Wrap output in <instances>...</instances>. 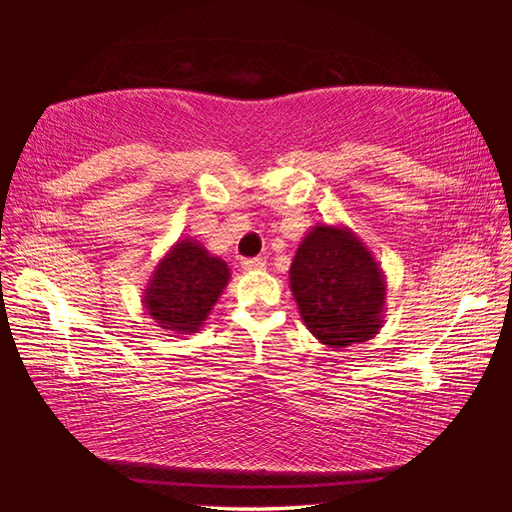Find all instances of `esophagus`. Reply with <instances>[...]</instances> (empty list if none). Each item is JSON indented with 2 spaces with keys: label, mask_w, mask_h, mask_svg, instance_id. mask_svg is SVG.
I'll use <instances>...</instances> for the list:
<instances>
[{
  "label": "esophagus",
  "mask_w": 512,
  "mask_h": 512,
  "mask_svg": "<svg viewBox=\"0 0 512 512\" xmlns=\"http://www.w3.org/2000/svg\"><path fill=\"white\" fill-rule=\"evenodd\" d=\"M241 268H244V271H264V268H266V259H262V257L244 259V262H241Z\"/></svg>",
  "instance_id": "obj_1"
}]
</instances>
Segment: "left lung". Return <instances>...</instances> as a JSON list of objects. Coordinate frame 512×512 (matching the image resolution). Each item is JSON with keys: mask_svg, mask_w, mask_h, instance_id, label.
<instances>
[{"mask_svg": "<svg viewBox=\"0 0 512 512\" xmlns=\"http://www.w3.org/2000/svg\"><path fill=\"white\" fill-rule=\"evenodd\" d=\"M302 323L327 348L375 339L384 325L386 275L372 250L343 223H316L289 268Z\"/></svg>", "mask_w": 512, "mask_h": 512, "instance_id": "obj_1", "label": "left lung"}]
</instances>
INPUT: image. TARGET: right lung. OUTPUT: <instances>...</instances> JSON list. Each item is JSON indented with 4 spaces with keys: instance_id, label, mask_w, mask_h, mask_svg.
<instances>
[{
    "instance_id": "obj_1",
    "label": "right lung",
    "mask_w": 512,
    "mask_h": 512,
    "mask_svg": "<svg viewBox=\"0 0 512 512\" xmlns=\"http://www.w3.org/2000/svg\"><path fill=\"white\" fill-rule=\"evenodd\" d=\"M230 282V268L201 241L180 237L158 264L142 289V305L162 332L196 334L205 325Z\"/></svg>"
}]
</instances>
